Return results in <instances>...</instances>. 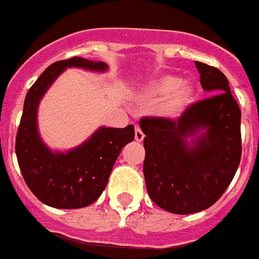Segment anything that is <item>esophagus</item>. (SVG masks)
<instances>
[{
  "label": "esophagus",
  "instance_id": "esophagus-1",
  "mask_svg": "<svg viewBox=\"0 0 259 259\" xmlns=\"http://www.w3.org/2000/svg\"><path fill=\"white\" fill-rule=\"evenodd\" d=\"M144 137L145 136H144L143 131H141L139 127H136V130H135V140L139 141V143H141V141L144 140Z\"/></svg>",
  "mask_w": 259,
  "mask_h": 259
}]
</instances>
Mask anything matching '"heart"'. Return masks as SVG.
I'll return each instance as SVG.
<instances>
[{"instance_id": "b5f03b06", "label": "heart", "mask_w": 259, "mask_h": 259, "mask_svg": "<svg viewBox=\"0 0 259 259\" xmlns=\"http://www.w3.org/2000/svg\"><path fill=\"white\" fill-rule=\"evenodd\" d=\"M139 101L154 105V114L163 120H178L193 104L196 87L174 75H159L139 88Z\"/></svg>"}]
</instances>
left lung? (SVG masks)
<instances>
[{"label":"left lung","instance_id":"left-lung-1","mask_svg":"<svg viewBox=\"0 0 259 259\" xmlns=\"http://www.w3.org/2000/svg\"><path fill=\"white\" fill-rule=\"evenodd\" d=\"M196 67L202 89L214 96L189 106L178 120H140L148 194L174 214H193L214 205L241 158V111L227 77L202 62Z\"/></svg>","mask_w":259,"mask_h":259}]
</instances>
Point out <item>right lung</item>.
<instances>
[{"label":"right lung","instance_id":"add662e5","mask_svg":"<svg viewBox=\"0 0 259 259\" xmlns=\"http://www.w3.org/2000/svg\"><path fill=\"white\" fill-rule=\"evenodd\" d=\"M83 68L106 72L101 61L80 57L50 65L29 88L18 128L15 152L28 188L48 206L80 209L95 202L106 188L107 180L120 150L134 141V124L125 128L100 127L76 148L52 150L38 132L37 111L48 89L65 70Z\"/></svg>","mask_w":259,"mask_h":259}]
</instances>
